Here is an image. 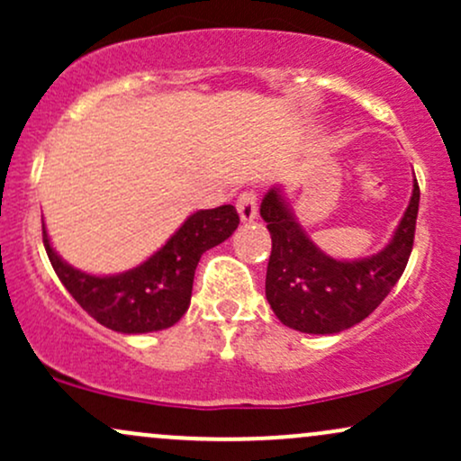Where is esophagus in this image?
<instances>
[{
    "mask_svg": "<svg viewBox=\"0 0 461 461\" xmlns=\"http://www.w3.org/2000/svg\"><path fill=\"white\" fill-rule=\"evenodd\" d=\"M236 210L240 214L242 223H251L258 216V194L256 193H242L236 201Z\"/></svg>",
    "mask_w": 461,
    "mask_h": 461,
    "instance_id": "obj_1",
    "label": "esophagus"
}]
</instances>
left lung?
Wrapping results in <instances>:
<instances>
[{
  "label": "left lung",
  "mask_w": 461,
  "mask_h": 461,
  "mask_svg": "<svg viewBox=\"0 0 461 461\" xmlns=\"http://www.w3.org/2000/svg\"><path fill=\"white\" fill-rule=\"evenodd\" d=\"M420 190L414 177L410 205L382 251L336 260L305 234L282 186L264 194L260 214L271 231L267 299L279 321L303 333H338L362 322L403 275L414 245Z\"/></svg>",
  "instance_id": "left-lung-1"
}]
</instances>
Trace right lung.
Returning a JSON list of instances; mask_svg holds the SVG:
<instances>
[{"mask_svg": "<svg viewBox=\"0 0 461 461\" xmlns=\"http://www.w3.org/2000/svg\"><path fill=\"white\" fill-rule=\"evenodd\" d=\"M238 223L234 205L199 210L153 256L116 275L73 268L54 251L45 225L43 242L58 279L95 321L119 333H149L173 327L186 314L201 256L234 234Z\"/></svg>", "mask_w": 461, "mask_h": 461, "instance_id": "1", "label": "right lung"}]
</instances>
